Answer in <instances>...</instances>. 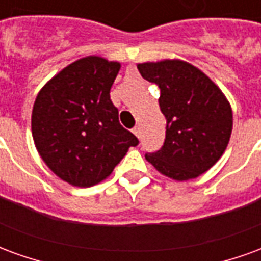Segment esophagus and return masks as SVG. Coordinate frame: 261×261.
I'll return each instance as SVG.
<instances>
[{
    "instance_id": "34e87169",
    "label": "esophagus",
    "mask_w": 261,
    "mask_h": 261,
    "mask_svg": "<svg viewBox=\"0 0 261 261\" xmlns=\"http://www.w3.org/2000/svg\"><path fill=\"white\" fill-rule=\"evenodd\" d=\"M133 133H134V136H136L137 138H140V136H141V128H140V127H134V128H133Z\"/></svg>"
}]
</instances>
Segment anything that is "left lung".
Here are the masks:
<instances>
[{"mask_svg": "<svg viewBox=\"0 0 261 261\" xmlns=\"http://www.w3.org/2000/svg\"><path fill=\"white\" fill-rule=\"evenodd\" d=\"M137 68L158 85L159 108L166 119L164 147L145 159L169 179H196L228 147L233 124L229 100L210 76L183 60L147 61Z\"/></svg>", "mask_w": 261, "mask_h": 261, "instance_id": "obj_1", "label": "left lung"}]
</instances>
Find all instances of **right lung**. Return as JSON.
<instances>
[{
  "label": "right lung",
  "mask_w": 261,
  "mask_h": 261,
  "mask_svg": "<svg viewBox=\"0 0 261 261\" xmlns=\"http://www.w3.org/2000/svg\"><path fill=\"white\" fill-rule=\"evenodd\" d=\"M119 61L86 56L43 85L32 110V137L47 168L61 180L91 187L108 179L137 137L119 121L110 88Z\"/></svg>",
  "instance_id": "add662e5"
}]
</instances>
